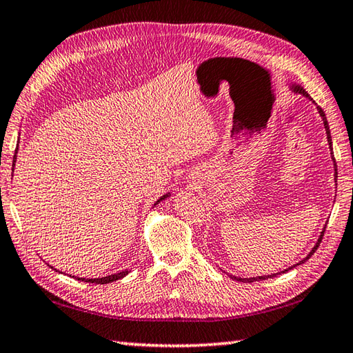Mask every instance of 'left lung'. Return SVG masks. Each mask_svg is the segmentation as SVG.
Instances as JSON below:
<instances>
[{
  "mask_svg": "<svg viewBox=\"0 0 353 353\" xmlns=\"http://www.w3.org/2000/svg\"><path fill=\"white\" fill-rule=\"evenodd\" d=\"M292 90L294 92H296V93H300V94H303V96H306V98H309V94H307V92L303 87H300V85H295V84H292ZM310 99V98H309ZM312 101V99H310ZM316 110H319V113H320V116H321V119H323V123H324V128H326V134H327V142H329V148H330V151H332V139H330V130H329V123H327V119H326V114H324V112L323 110L320 108V107H316ZM330 154H334V153H330ZM334 159V157H332ZM334 162H335V159H334ZM336 165H335V182H336ZM324 231H326V226L323 228V231H321V236H320V239L316 240V243H315V246L312 248V251H310L309 254H307V257L306 259H303L301 261H299V263L296 265H294V266H291V268H288V269H285V271H281V272H277V274H272V275H261V277H251V279H241V277H236V275H231V279H234V280H237V281H243V283H252V281H260V280H266V279H272V277H275V275H279V274H283V272H288L289 269H292V268H295V266H299V265H301V263H305V261L310 257V255H312L315 251H316V248L320 246V243H321V239H323V236H324Z\"/></svg>",
  "mask_w": 353,
  "mask_h": 353,
  "instance_id": "1",
  "label": "left lung"
}]
</instances>
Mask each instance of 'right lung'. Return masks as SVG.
Returning <instances> with one entry per match:
<instances>
[{
    "mask_svg": "<svg viewBox=\"0 0 353 353\" xmlns=\"http://www.w3.org/2000/svg\"><path fill=\"white\" fill-rule=\"evenodd\" d=\"M17 153H18V148L15 150V156H13V167H15ZM168 196H170V192H168V194H163V196H162L161 199H159L157 202L154 203V206H156L159 202H161V200L167 199ZM127 274H128V271H122V272L112 274V275H108V277H102V279H78V280H82V281H85V283H96V285H107V283H112V281H116V280H119V279H123Z\"/></svg>",
    "mask_w": 353,
    "mask_h": 353,
    "instance_id": "add662e5",
    "label": "right lung"
}]
</instances>
